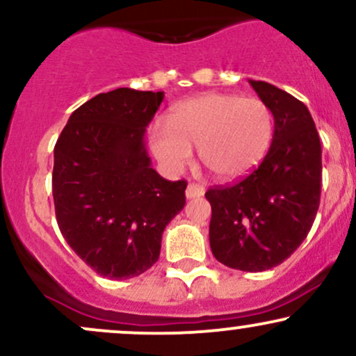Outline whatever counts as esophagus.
Segmentation results:
<instances>
[{"instance_id":"obj_1","label":"esophagus","mask_w":356,"mask_h":356,"mask_svg":"<svg viewBox=\"0 0 356 356\" xmlns=\"http://www.w3.org/2000/svg\"><path fill=\"white\" fill-rule=\"evenodd\" d=\"M204 195V187L197 186V184H189L186 189V197L187 199H195V197H201Z\"/></svg>"}]
</instances>
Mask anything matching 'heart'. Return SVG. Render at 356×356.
I'll return each instance as SVG.
<instances>
[{"instance_id": "obj_1", "label": "heart", "mask_w": 356, "mask_h": 356, "mask_svg": "<svg viewBox=\"0 0 356 356\" xmlns=\"http://www.w3.org/2000/svg\"><path fill=\"white\" fill-rule=\"evenodd\" d=\"M169 123L150 127V149L167 170L189 164L192 147L222 181L246 177L261 165L275 138V113L264 100L232 93H206L175 105Z\"/></svg>"}]
</instances>
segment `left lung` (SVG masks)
Segmentation results:
<instances>
[{"label":"left lung","mask_w":356,"mask_h":356,"mask_svg":"<svg viewBox=\"0 0 356 356\" xmlns=\"http://www.w3.org/2000/svg\"><path fill=\"white\" fill-rule=\"evenodd\" d=\"M249 83L275 113L271 149L246 179L212 187L206 199L216 259L259 273L288 259L312 229L321 194V144L303 102L266 81Z\"/></svg>","instance_id":"left-lung-1"}]
</instances>
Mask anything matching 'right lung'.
Instances as JSON below:
<instances>
[{"mask_svg": "<svg viewBox=\"0 0 356 356\" xmlns=\"http://www.w3.org/2000/svg\"><path fill=\"white\" fill-rule=\"evenodd\" d=\"M164 92L117 88L85 102L55 145L53 201L65 241L93 271L129 280L152 268L186 206V181L152 169L145 129Z\"/></svg>", "mask_w": 356, "mask_h": 356, "instance_id": "1", "label": "right lung"}]
</instances>
